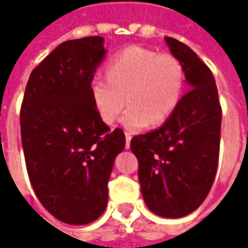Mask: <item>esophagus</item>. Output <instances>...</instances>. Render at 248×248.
<instances>
[{
	"instance_id": "1",
	"label": "esophagus",
	"mask_w": 248,
	"mask_h": 248,
	"mask_svg": "<svg viewBox=\"0 0 248 248\" xmlns=\"http://www.w3.org/2000/svg\"><path fill=\"white\" fill-rule=\"evenodd\" d=\"M131 134H128V132H125V148L129 149V143H131Z\"/></svg>"
}]
</instances>
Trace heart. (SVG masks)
Here are the masks:
<instances>
[{"instance_id": "heart-1", "label": "heart", "mask_w": 248, "mask_h": 248, "mask_svg": "<svg viewBox=\"0 0 248 248\" xmlns=\"http://www.w3.org/2000/svg\"><path fill=\"white\" fill-rule=\"evenodd\" d=\"M106 73L108 76L92 77L91 99L106 124L114 123L128 102L131 108L121 123L131 131L170 119L185 87V70L176 56L139 45L111 55Z\"/></svg>"}]
</instances>
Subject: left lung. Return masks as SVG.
Listing matches in <instances>:
<instances>
[{
  "label": "left lung",
  "mask_w": 248,
  "mask_h": 248,
  "mask_svg": "<svg viewBox=\"0 0 248 248\" xmlns=\"http://www.w3.org/2000/svg\"><path fill=\"white\" fill-rule=\"evenodd\" d=\"M166 43L182 63L190 91L160 128L131 139V150L138 158L139 184L149 210L181 218L199 208L213 186L222 109L211 70L184 43L171 37Z\"/></svg>",
  "instance_id": "obj_1"
}]
</instances>
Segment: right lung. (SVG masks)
<instances>
[{
	"mask_svg": "<svg viewBox=\"0 0 248 248\" xmlns=\"http://www.w3.org/2000/svg\"><path fill=\"white\" fill-rule=\"evenodd\" d=\"M102 37L64 41L34 69L24 91L20 132L34 192L69 225L93 222L108 204L114 158L125 146L91 99L90 82L103 61Z\"/></svg>",
	"mask_w": 248,
	"mask_h": 248,
	"instance_id": "right-lung-1",
	"label": "right lung"
}]
</instances>
